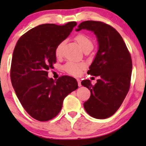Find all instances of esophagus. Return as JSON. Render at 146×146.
Returning <instances> with one entry per match:
<instances>
[{"label":"esophagus","instance_id":"esophagus-1","mask_svg":"<svg viewBox=\"0 0 146 146\" xmlns=\"http://www.w3.org/2000/svg\"><path fill=\"white\" fill-rule=\"evenodd\" d=\"M77 82H78V86H79V87H80L81 86H82V84H81V81H80V80L78 79V80H77Z\"/></svg>","mask_w":146,"mask_h":146}]
</instances>
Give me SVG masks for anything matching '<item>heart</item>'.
Instances as JSON below:
<instances>
[{
  "label": "heart",
  "instance_id": "b5f03b06",
  "mask_svg": "<svg viewBox=\"0 0 146 146\" xmlns=\"http://www.w3.org/2000/svg\"><path fill=\"white\" fill-rule=\"evenodd\" d=\"M76 40L79 44L80 46L84 51L92 50L93 48V42L87 36L84 35H78L75 38ZM64 42H62L57 46L55 50V55L56 57L60 56ZM85 68V65L83 63H76L74 62H68L64 66L63 69L66 72L74 76H78L82 74V70Z\"/></svg>",
  "mask_w": 146,
  "mask_h": 146
}]
</instances>
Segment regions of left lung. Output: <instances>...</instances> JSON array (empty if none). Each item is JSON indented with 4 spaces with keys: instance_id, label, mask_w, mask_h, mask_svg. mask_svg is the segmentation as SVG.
Instances as JSON below:
<instances>
[{
    "instance_id": "left-lung-1",
    "label": "left lung",
    "mask_w": 146,
    "mask_h": 146,
    "mask_svg": "<svg viewBox=\"0 0 146 146\" xmlns=\"http://www.w3.org/2000/svg\"><path fill=\"white\" fill-rule=\"evenodd\" d=\"M76 31H92L96 36L98 50L88 74L99 76L92 85L89 80L81 84L90 90V97L84 107L90 116L105 119L114 114L129 89L132 61L122 37L116 30L99 21L80 24Z\"/></svg>"
}]
</instances>
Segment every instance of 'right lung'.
<instances>
[{"mask_svg":"<svg viewBox=\"0 0 146 146\" xmlns=\"http://www.w3.org/2000/svg\"><path fill=\"white\" fill-rule=\"evenodd\" d=\"M77 23L44 24L20 38L11 62V79L20 102L33 118L44 121L58 114L66 97L78 88L76 80L68 76L54 80L48 70L56 62V48L66 38Z\"/></svg>","mask_w":146,"mask_h":146,"instance_id":"obj_1","label":"right lung"}]
</instances>
